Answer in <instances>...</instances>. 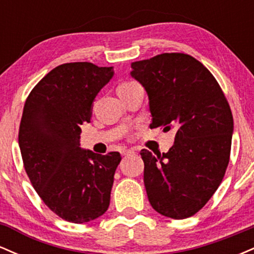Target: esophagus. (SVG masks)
I'll list each match as a JSON object with an SVG mask.
<instances>
[{"instance_id": "esophagus-1", "label": "esophagus", "mask_w": 254, "mask_h": 254, "mask_svg": "<svg viewBox=\"0 0 254 254\" xmlns=\"http://www.w3.org/2000/svg\"><path fill=\"white\" fill-rule=\"evenodd\" d=\"M121 154L123 156L132 155V154H135V150H133V149H127V148H123V149L121 150Z\"/></svg>"}]
</instances>
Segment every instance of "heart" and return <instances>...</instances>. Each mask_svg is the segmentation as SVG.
Segmentation results:
<instances>
[{
    "label": "heart",
    "instance_id": "b5f03b06",
    "mask_svg": "<svg viewBox=\"0 0 254 254\" xmlns=\"http://www.w3.org/2000/svg\"><path fill=\"white\" fill-rule=\"evenodd\" d=\"M136 82H132V81H127V82H123V83H121L118 86V93H121V92H123V90H127V89H129V88H131V87H133V86H136Z\"/></svg>",
    "mask_w": 254,
    "mask_h": 254
}]
</instances>
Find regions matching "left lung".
Here are the masks:
<instances>
[{"mask_svg":"<svg viewBox=\"0 0 254 254\" xmlns=\"http://www.w3.org/2000/svg\"><path fill=\"white\" fill-rule=\"evenodd\" d=\"M131 66L148 93L150 129H176L167 153L141 150L148 199L164 216L188 218L208 203L228 167L229 104L214 75L190 55L161 54Z\"/></svg>","mask_w":254,"mask_h":254,"instance_id":"8db88e82","label":"left lung"}]
</instances>
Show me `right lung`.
I'll return each instance as SVG.
<instances>
[{
    "mask_svg": "<svg viewBox=\"0 0 254 254\" xmlns=\"http://www.w3.org/2000/svg\"><path fill=\"white\" fill-rule=\"evenodd\" d=\"M112 76V66L64 63L26 99L19 127L25 171L46 206L68 222H89L109 209L121 154L81 149L80 125L90 121L93 101Z\"/></svg>",
    "mask_w": 254,
    "mask_h": 254,
    "instance_id": "add662e5",
    "label": "right lung"
}]
</instances>
